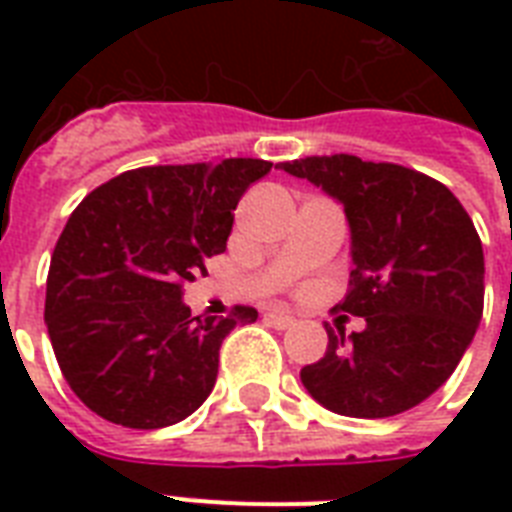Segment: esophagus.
Returning a JSON list of instances; mask_svg holds the SVG:
<instances>
[{"label": "esophagus", "instance_id": "34e87169", "mask_svg": "<svg viewBox=\"0 0 512 512\" xmlns=\"http://www.w3.org/2000/svg\"><path fill=\"white\" fill-rule=\"evenodd\" d=\"M265 319L271 321L273 327L276 329H289V327H295V316L292 313H284V311H271V313H265Z\"/></svg>", "mask_w": 512, "mask_h": 512}]
</instances>
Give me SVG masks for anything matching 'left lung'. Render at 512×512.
<instances>
[{
	"instance_id": "obj_1",
	"label": "left lung",
	"mask_w": 512,
	"mask_h": 512,
	"mask_svg": "<svg viewBox=\"0 0 512 512\" xmlns=\"http://www.w3.org/2000/svg\"><path fill=\"white\" fill-rule=\"evenodd\" d=\"M345 207L353 247L337 308L366 329L327 327V353L300 380L345 417L380 420L422 404L457 369L484 313V249L444 183L390 162L305 156L281 162Z\"/></svg>"
}]
</instances>
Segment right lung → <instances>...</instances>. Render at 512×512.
I'll return each mask as SVG.
<instances>
[{"label": "right lung", "instance_id": "obj_1", "mask_svg": "<svg viewBox=\"0 0 512 512\" xmlns=\"http://www.w3.org/2000/svg\"><path fill=\"white\" fill-rule=\"evenodd\" d=\"M263 159L159 164L87 193L60 233L44 321L60 372L103 420L154 430L185 420L215 388L220 345L255 308L191 316L183 284L207 273Z\"/></svg>", "mask_w": 512, "mask_h": 512}]
</instances>
